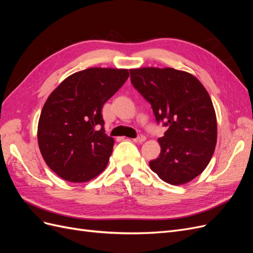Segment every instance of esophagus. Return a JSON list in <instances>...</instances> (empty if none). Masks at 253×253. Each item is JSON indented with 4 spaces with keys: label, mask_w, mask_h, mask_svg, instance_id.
I'll use <instances>...</instances> for the list:
<instances>
[{
    "label": "esophagus",
    "mask_w": 253,
    "mask_h": 253,
    "mask_svg": "<svg viewBox=\"0 0 253 253\" xmlns=\"http://www.w3.org/2000/svg\"><path fill=\"white\" fill-rule=\"evenodd\" d=\"M144 140H145V136L142 135V134H139L138 136L136 137V138L133 139V141H134V142H137V143H141V142H143Z\"/></svg>",
    "instance_id": "obj_1"
}]
</instances>
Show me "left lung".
Wrapping results in <instances>:
<instances>
[{
	"label": "left lung",
	"mask_w": 253,
	"mask_h": 253,
	"mask_svg": "<svg viewBox=\"0 0 253 253\" xmlns=\"http://www.w3.org/2000/svg\"><path fill=\"white\" fill-rule=\"evenodd\" d=\"M129 74L157 124L168 127L158 139L159 156L149 163L152 171L171 185L192 180L208 166L216 145V116L208 91L193 75L170 67Z\"/></svg>",
	"instance_id": "obj_1"
}]
</instances>
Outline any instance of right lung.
<instances>
[{"label": "right lung", "mask_w": 253, "mask_h": 253, "mask_svg": "<svg viewBox=\"0 0 253 253\" xmlns=\"http://www.w3.org/2000/svg\"><path fill=\"white\" fill-rule=\"evenodd\" d=\"M128 76L127 70L87 68L67 77L47 98L38 142L45 163L61 178L88 181L108 166L114 139L105 134L101 112Z\"/></svg>", "instance_id": "1"}]
</instances>
